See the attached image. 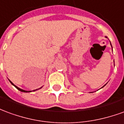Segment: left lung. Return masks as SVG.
Masks as SVG:
<instances>
[{
    "instance_id": "left-lung-1",
    "label": "left lung",
    "mask_w": 124,
    "mask_h": 124,
    "mask_svg": "<svg viewBox=\"0 0 124 124\" xmlns=\"http://www.w3.org/2000/svg\"><path fill=\"white\" fill-rule=\"evenodd\" d=\"M106 38H108V37H106ZM110 44H111V43H110ZM111 46H112V44H111ZM106 86V84H105L104 86ZM104 86H103V87H104ZM103 87H102V88H103Z\"/></svg>"
}]
</instances>
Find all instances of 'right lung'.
Wrapping results in <instances>:
<instances>
[{"mask_svg":"<svg viewBox=\"0 0 124 124\" xmlns=\"http://www.w3.org/2000/svg\"><path fill=\"white\" fill-rule=\"evenodd\" d=\"M8 80L10 81V83L12 84V85H13V86H15V88H17L18 90H19V91L23 92H32V91H26V90H23V89L20 88H18V87H17V86H16V85H15V84H14L12 83V82H11V81L10 80ZM42 88V86L41 88H38V89H40V88ZM38 90V89H36V90H32V91L34 92V91H36V90Z\"/></svg>","mask_w":124,"mask_h":124,"instance_id":"add662e5","label":"right lung"}]
</instances>
